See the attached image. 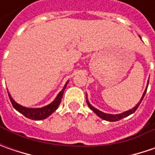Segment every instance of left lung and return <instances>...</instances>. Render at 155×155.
<instances>
[{
  "label": "left lung",
  "instance_id": "obj_1",
  "mask_svg": "<svg viewBox=\"0 0 155 155\" xmlns=\"http://www.w3.org/2000/svg\"><path fill=\"white\" fill-rule=\"evenodd\" d=\"M147 86H148V84L147 85L146 90H145V91L143 93V95H142V97H141V98H140V101L138 103V104H136L135 106H134L133 109H131V110H128V111H125V112H123V113H121V114H116V115H111V114H106V113H104V112H102V111H100L97 109H96V108H94L91 104H90V102L88 101V99L86 100V103L88 104V106H89V108L91 109V110H92L94 113H96L99 117H101L102 119H104L105 121H109V122H116V121H119V120H121L122 118H124V117H127L129 115H131V114H133L135 110L138 109V107H139V105L141 103V101H142V99L144 97V96H145V94L147 92Z\"/></svg>",
  "mask_w": 155,
  "mask_h": 155
}]
</instances>
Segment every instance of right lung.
Here are the masks:
<instances>
[{
    "instance_id": "add662e5",
    "label": "right lung",
    "mask_w": 155,
    "mask_h": 155,
    "mask_svg": "<svg viewBox=\"0 0 155 155\" xmlns=\"http://www.w3.org/2000/svg\"><path fill=\"white\" fill-rule=\"evenodd\" d=\"M67 84H68V81L64 84L62 91L58 94L57 97L54 99L53 102H51L50 104L46 105L45 107H42V108H27V107L21 106L19 104H17L15 100L11 97V95L9 94V92L8 93V97L10 98L11 103L13 104L14 108L17 111H19L23 116H25L29 119H32V120H43V119L47 118L49 116H51V114L58 108L59 104L61 103V100H62L64 91L66 88Z\"/></svg>"
}]
</instances>
